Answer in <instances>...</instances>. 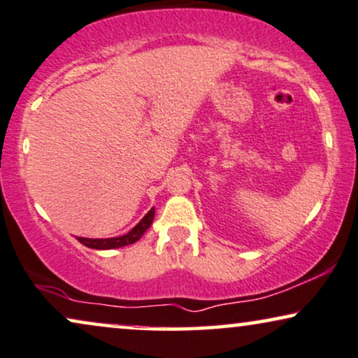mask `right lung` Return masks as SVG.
I'll return each mask as SVG.
<instances>
[{
	"mask_svg": "<svg viewBox=\"0 0 358 358\" xmlns=\"http://www.w3.org/2000/svg\"><path fill=\"white\" fill-rule=\"evenodd\" d=\"M153 216H155V208H152L150 211L138 221L127 234L115 238H78L79 243H83L84 246L92 248V250H115V248H124L129 244H134L143 236V233L150 228Z\"/></svg>",
	"mask_w": 358,
	"mask_h": 358,
	"instance_id": "obj_1",
	"label": "right lung"
}]
</instances>
